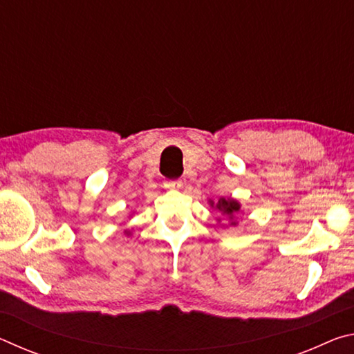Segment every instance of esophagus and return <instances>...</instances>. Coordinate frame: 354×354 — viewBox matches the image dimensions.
<instances>
[{
	"label": "esophagus",
	"instance_id": "34e87169",
	"mask_svg": "<svg viewBox=\"0 0 354 354\" xmlns=\"http://www.w3.org/2000/svg\"><path fill=\"white\" fill-rule=\"evenodd\" d=\"M164 187L165 189H170V190L181 189L183 187V181H181V179H169V181L164 183Z\"/></svg>",
	"mask_w": 354,
	"mask_h": 354
}]
</instances>
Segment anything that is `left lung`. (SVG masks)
I'll list each match as a JSON object with an SVG mask.
<instances>
[{"instance_id": "1", "label": "left lung", "mask_w": 354, "mask_h": 354, "mask_svg": "<svg viewBox=\"0 0 354 354\" xmlns=\"http://www.w3.org/2000/svg\"><path fill=\"white\" fill-rule=\"evenodd\" d=\"M209 205H211L212 207L218 209V211L225 215V217H227L230 220L234 218V215L241 211V203L232 200V198H218L217 203H214L212 200H209ZM231 225H236V221H231Z\"/></svg>"}]
</instances>
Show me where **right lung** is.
Returning a JSON list of instances; mask_svg holds the SVG:
<instances>
[{"label":"right lung","instance_id":"obj_1","mask_svg":"<svg viewBox=\"0 0 354 354\" xmlns=\"http://www.w3.org/2000/svg\"><path fill=\"white\" fill-rule=\"evenodd\" d=\"M127 234H131V232H128V231H127Z\"/></svg>","mask_w":354,"mask_h":354}]
</instances>
